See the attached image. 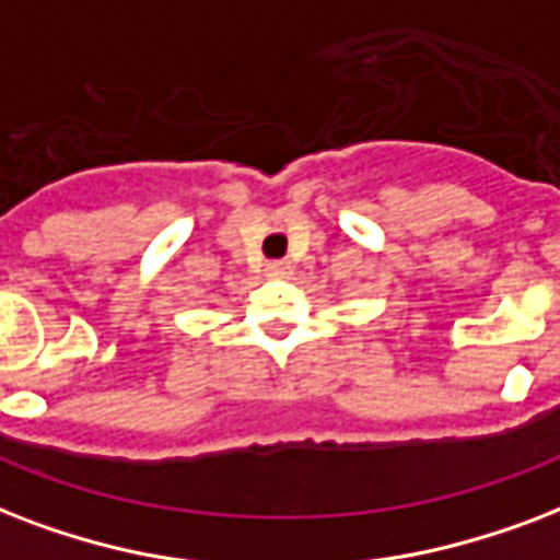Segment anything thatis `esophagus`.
Masks as SVG:
<instances>
[{"mask_svg":"<svg viewBox=\"0 0 560 560\" xmlns=\"http://www.w3.org/2000/svg\"><path fill=\"white\" fill-rule=\"evenodd\" d=\"M266 271H268V277H277V280H283V277H292L294 266L289 262V259H275V262H268Z\"/></svg>","mask_w":560,"mask_h":560,"instance_id":"1","label":"esophagus"}]
</instances>
